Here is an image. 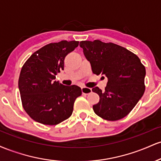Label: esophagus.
<instances>
[{
    "mask_svg": "<svg viewBox=\"0 0 161 161\" xmlns=\"http://www.w3.org/2000/svg\"><path fill=\"white\" fill-rule=\"evenodd\" d=\"M82 92L83 94H86V95H88V94H90L92 92V89L89 88H87V87H82Z\"/></svg>",
    "mask_w": 161,
    "mask_h": 161,
    "instance_id": "34e87169",
    "label": "esophagus"
}]
</instances>
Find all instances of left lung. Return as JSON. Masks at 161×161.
I'll return each mask as SVG.
<instances>
[{
	"instance_id": "8db88e82",
	"label": "left lung",
	"mask_w": 161,
	"mask_h": 161,
	"mask_svg": "<svg viewBox=\"0 0 161 161\" xmlns=\"http://www.w3.org/2000/svg\"><path fill=\"white\" fill-rule=\"evenodd\" d=\"M79 46L93 73L108 78L104 92L98 87L92 88L100 97L94 111L110 121L125 117L145 92L146 71L140 59L125 47L100 40L82 41Z\"/></svg>"
}]
</instances>
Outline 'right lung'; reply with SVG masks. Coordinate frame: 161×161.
I'll return each mask as SVG.
<instances>
[{
    "mask_svg": "<svg viewBox=\"0 0 161 161\" xmlns=\"http://www.w3.org/2000/svg\"><path fill=\"white\" fill-rule=\"evenodd\" d=\"M79 42L64 40L44 46L25 63L19 78V90L24 110L38 123L57 125L73 114L80 87L64 86L55 80L64 69V59L78 47Z\"/></svg>",
    "mask_w": 161,
    "mask_h": 161,
    "instance_id": "add662e5",
    "label": "right lung"
}]
</instances>
